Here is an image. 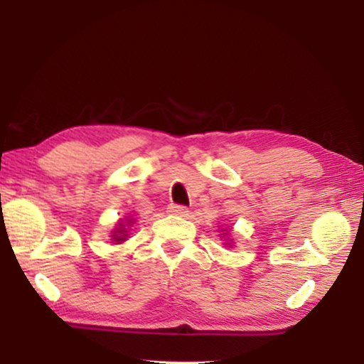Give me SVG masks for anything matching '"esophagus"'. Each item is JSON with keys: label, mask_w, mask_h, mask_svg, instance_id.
I'll list each match as a JSON object with an SVG mask.
<instances>
[{"label": "esophagus", "mask_w": 364, "mask_h": 364, "mask_svg": "<svg viewBox=\"0 0 364 364\" xmlns=\"http://www.w3.org/2000/svg\"><path fill=\"white\" fill-rule=\"evenodd\" d=\"M168 212L173 213V215H187V207L183 205H178V203H172V205H168Z\"/></svg>", "instance_id": "1"}]
</instances>
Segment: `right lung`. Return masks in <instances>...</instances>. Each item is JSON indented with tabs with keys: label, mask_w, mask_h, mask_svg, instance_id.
Wrapping results in <instances>:
<instances>
[{
	"label": "right lung",
	"mask_w": 364,
	"mask_h": 364,
	"mask_svg": "<svg viewBox=\"0 0 364 364\" xmlns=\"http://www.w3.org/2000/svg\"><path fill=\"white\" fill-rule=\"evenodd\" d=\"M129 225H131V222H129ZM114 240L116 242H124L126 240V237H127V230L126 228H124V223H119V228L116 232H114Z\"/></svg>",
	"instance_id": "obj_1"
}]
</instances>
